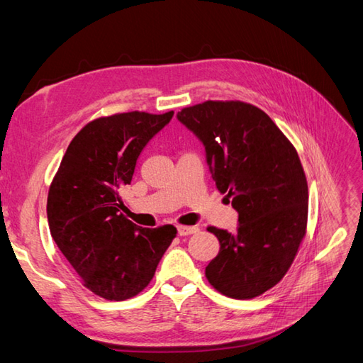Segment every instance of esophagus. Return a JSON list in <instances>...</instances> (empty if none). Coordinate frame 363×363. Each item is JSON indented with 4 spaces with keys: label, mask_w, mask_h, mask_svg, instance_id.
Segmentation results:
<instances>
[{
    "label": "esophagus",
    "mask_w": 363,
    "mask_h": 363,
    "mask_svg": "<svg viewBox=\"0 0 363 363\" xmlns=\"http://www.w3.org/2000/svg\"><path fill=\"white\" fill-rule=\"evenodd\" d=\"M179 230V235L180 236H189V235H194V233H199L200 228L196 225H179L177 227Z\"/></svg>",
    "instance_id": "esophagus-1"
}]
</instances>
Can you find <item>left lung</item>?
I'll return each mask as SVG.
<instances>
[{"instance_id": "1", "label": "left lung", "mask_w": 363, "mask_h": 363, "mask_svg": "<svg viewBox=\"0 0 363 363\" xmlns=\"http://www.w3.org/2000/svg\"><path fill=\"white\" fill-rule=\"evenodd\" d=\"M177 118L201 139L216 189L239 213L235 233L207 227L221 248L206 277L230 298H255L284 277L306 236L309 192L298 152L250 103L208 100Z\"/></svg>"}]
</instances>
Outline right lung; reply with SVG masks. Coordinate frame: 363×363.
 Returning <instances> with one entry per match:
<instances>
[{"label": "right lung", "mask_w": 363, "mask_h": 363, "mask_svg": "<svg viewBox=\"0 0 363 363\" xmlns=\"http://www.w3.org/2000/svg\"><path fill=\"white\" fill-rule=\"evenodd\" d=\"M172 115L135 111L91 121L51 182V236L83 286L101 298L124 301L144 291L177 235L174 225L142 228L119 213L140 151Z\"/></svg>", "instance_id": "obj_1"}]
</instances>
